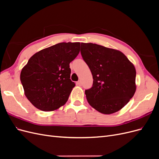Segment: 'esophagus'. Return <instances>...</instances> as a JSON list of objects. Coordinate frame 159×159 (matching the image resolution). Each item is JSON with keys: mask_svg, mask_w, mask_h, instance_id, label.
Instances as JSON below:
<instances>
[{"mask_svg": "<svg viewBox=\"0 0 159 159\" xmlns=\"http://www.w3.org/2000/svg\"><path fill=\"white\" fill-rule=\"evenodd\" d=\"M76 84H77V85H81V81H78Z\"/></svg>", "mask_w": 159, "mask_h": 159, "instance_id": "obj_1", "label": "esophagus"}]
</instances>
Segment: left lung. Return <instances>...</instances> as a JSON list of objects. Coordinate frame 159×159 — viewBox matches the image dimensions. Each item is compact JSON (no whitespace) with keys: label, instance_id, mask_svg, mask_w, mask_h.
<instances>
[{"label":"left lung","instance_id":"1","mask_svg":"<svg viewBox=\"0 0 159 159\" xmlns=\"http://www.w3.org/2000/svg\"><path fill=\"white\" fill-rule=\"evenodd\" d=\"M81 54L93 79L85 91L89 105L106 115L121 110L136 91L134 65L119 50L93 43H81Z\"/></svg>","mask_w":159,"mask_h":159}]
</instances>
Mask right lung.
<instances>
[{
	"label": "right lung",
	"instance_id": "right-lung-1",
	"mask_svg": "<svg viewBox=\"0 0 159 159\" xmlns=\"http://www.w3.org/2000/svg\"><path fill=\"white\" fill-rule=\"evenodd\" d=\"M80 42H61L34 54L22 69L25 94L37 109L52 111L68 101L75 83L70 63L80 52Z\"/></svg>",
	"mask_w": 159,
	"mask_h": 159
}]
</instances>
